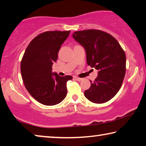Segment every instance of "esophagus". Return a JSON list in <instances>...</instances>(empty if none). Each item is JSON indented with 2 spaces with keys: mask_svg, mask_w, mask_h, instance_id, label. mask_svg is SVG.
<instances>
[{
  "mask_svg": "<svg viewBox=\"0 0 146 146\" xmlns=\"http://www.w3.org/2000/svg\"><path fill=\"white\" fill-rule=\"evenodd\" d=\"M74 78L75 79L77 80V81H78V82H80V81H82V80H83V78H79V77H78V76H75L74 77Z\"/></svg>",
  "mask_w": 146,
  "mask_h": 146,
  "instance_id": "obj_1",
  "label": "esophagus"
}]
</instances>
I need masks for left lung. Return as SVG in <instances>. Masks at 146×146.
I'll return each mask as SVG.
<instances>
[{
	"label": "left lung",
	"mask_w": 146,
	"mask_h": 146,
	"mask_svg": "<svg viewBox=\"0 0 146 146\" xmlns=\"http://www.w3.org/2000/svg\"><path fill=\"white\" fill-rule=\"evenodd\" d=\"M72 36L84 47L87 62L98 70V76L85 91L89 101L102 104L111 100L121 87L126 71V55L113 36L100 30L76 31Z\"/></svg>",
	"instance_id": "obj_1"
}]
</instances>
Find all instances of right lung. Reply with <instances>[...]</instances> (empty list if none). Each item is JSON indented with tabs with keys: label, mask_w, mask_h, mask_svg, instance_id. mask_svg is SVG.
I'll return each instance as SVG.
<instances>
[{
	"label": "right lung",
	"mask_w": 146,
	"mask_h": 146,
	"mask_svg": "<svg viewBox=\"0 0 146 146\" xmlns=\"http://www.w3.org/2000/svg\"><path fill=\"white\" fill-rule=\"evenodd\" d=\"M70 32L41 33L30 42L22 58L21 72L25 86L35 100L44 105H56L66 96V82L72 77H62L52 72V65Z\"/></svg>",
	"instance_id": "right-lung-1"
}]
</instances>
